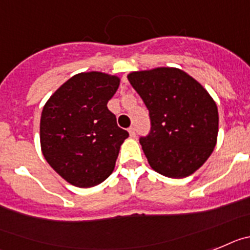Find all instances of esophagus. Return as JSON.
Wrapping results in <instances>:
<instances>
[{
  "instance_id": "1",
  "label": "esophagus",
  "mask_w": 250,
  "mask_h": 250,
  "mask_svg": "<svg viewBox=\"0 0 250 250\" xmlns=\"http://www.w3.org/2000/svg\"><path fill=\"white\" fill-rule=\"evenodd\" d=\"M128 132H129V136H131V137H134V136H136V129H134V127L128 128Z\"/></svg>"
}]
</instances>
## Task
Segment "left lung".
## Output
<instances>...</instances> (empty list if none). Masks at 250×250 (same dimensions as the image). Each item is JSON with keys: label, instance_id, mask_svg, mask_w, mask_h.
Listing matches in <instances>:
<instances>
[{"label": "left lung", "instance_id": "1", "mask_svg": "<svg viewBox=\"0 0 250 250\" xmlns=\"http://www.w3.org/2000/svg\"><path fill=\"white\" fill-rule=\"evenodd\" d=\"M127 78L149 112L151 131L140 138L149 166L166 177L190 176L218 140V107L211 95L177 68L132 71Z\"/></svg>", "mask_w": 250, "mask_h": 250}]
</instances>
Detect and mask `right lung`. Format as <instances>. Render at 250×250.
<instances>
[{
  "label": "right lung",
  "instance_id": "add662e5",
  "mask_svg": "<svg viewBox=\"0 0 250 250\" xmlns=\"http://www.w3.org/2000/svg\"><path fill=\"white\" fill-rule=\"evenodd\" d=\"M119 82L117 75L101 71L77 74L45 103L40 119L42 155L77 188H93L109 177L128 137L107 107Z\"/></svg>",
  "mask_w": 250,
  "mask_h": 250
}]
</instances>
